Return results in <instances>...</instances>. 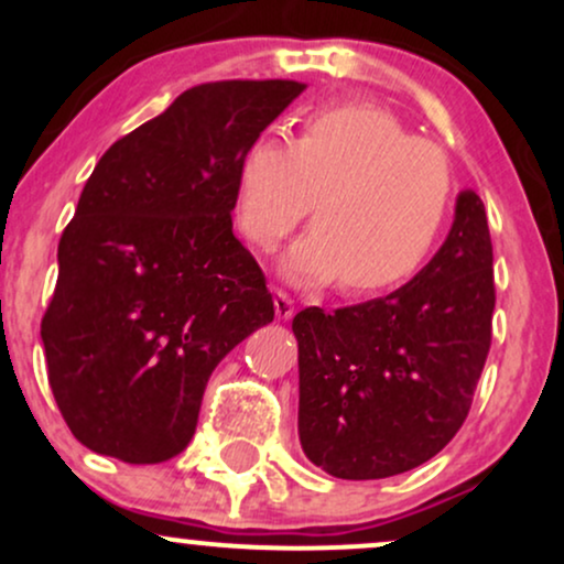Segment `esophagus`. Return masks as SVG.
Returning <instances> with one entry per match:
<instances>
[{"label":"esophagus","mask_w":564,"mask_h":564,"mask_svg":"<svg viewBox=\"0 0 564 564\" xmlns=\"http://www.w3.org/2000/svg\"><path fill=\"white\" fill-rule=\"evenodd\" d=\"M294 310H296V307H294V300H291L286 291L278 289V291H275V315H278V318L289 321L291 315H294Z\"/></svg>","instance_id":"34e87169"}]
</instances>
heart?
Masks as SVG:
<instances>
[{
	"instance_id": "1",
	"label": "heart",
	"mask_w": 564,
	"mask_h": 564,
	"mask_svg": "<svg viewBox=\"0 0 564 564\" xmlns=\"http://www.w3.org/2000/svg\"><path fill=\"white\" fill-rule=\"evenodd\" d=\"M313 204L315 230L291 246L283 273L304 286L339 278L347 294H377L430 260L453 204L445 153L381 108H321L296 142L264 132L236 170V223L273 251Z\"/></svg>"
}]
</instances>
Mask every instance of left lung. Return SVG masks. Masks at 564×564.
Returning a JSON list of instances; mask_svg holds the SVG:
<instances>
[{
  "label": "left lung",
  "mask_w": 564,
  "mask_h": 564,
  "mask_svg": "<svg viewBox=\"0 0 564 564\" xmlns=\"http://www.w3.org/2000/svg\"><path fill=\"white\" fill-rule=\"evenodd\" d=\"M494 243L475 191L405 286L294 315L300 443L341 480H381L437 456L467 419L494 336Z\"/></svg>",
  "instance_id": "obj_1"
}]
</instances>
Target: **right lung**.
Returning <instances> with one entry per match:
<instances>
[{
    "mask_svg": "<svg viewBox=\"0 0 564 564\" xmlns=\"http://www.w3.org/2000/svg\"><path fill=\"white\" fill-rule=\"evenodd\" d=\"M302 89L198 84L97 161L42 318L55 403L89 451L127 464L177 456L219 360L273 321L230 212L243 151Z\"/></svg>",
    "mask_w": 564,
    "mask_h": 564,
    "instance_id": "add662e5",
    "label": "right lung"
}]
</instances>
